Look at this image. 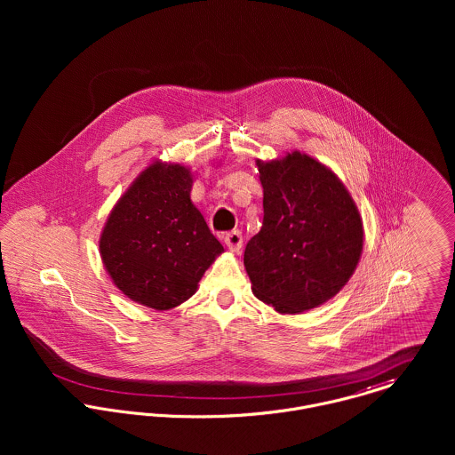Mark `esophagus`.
<instances>
[{
  "instance_id": "34e87169",
  "label": "esophagus",
  "mask_w": 455,
  "mask_h": 455,
  "mask_svg": "<svg viewBox=\"0 0 455 455\" xmlns=\"http://www.w3.org/2000/svg\"><path fill=\"white\" fill-rule=\"evenodd\" d=\"M224 242H226L229 251L238 252L242 249V245H243V236H242L240 231H229V233L224 235Z\"/></svg>"
}]
</instances>
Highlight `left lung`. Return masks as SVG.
<instances>
[{"instance_id": "left-lung-1", "label": "left lung", "mask_w": 455, "mask_h": 455, "mask_svg": "<svg viewBox=\"0 0 455 455\" xmlns=\"http://www.w3.org/2000/svg\"><path fill=\"white\" fill-rule=\"evenodd\" d=\"M262 228L243 262L260 301L298 314L331 299L363 252V222L338 177L307 154L258 163Z\"/></svg>"}]
</instances>
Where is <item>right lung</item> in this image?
I'll return each instance as SVG.
<instances>
[{"label": "right lung", "mask_w": 455, "mask_h": 455, "mask_svg": "<svg viewBox=\"0 0 455 455\" xmlns=\"http://www.w3.org/2000/svg\"><path fill=\"white\" fill-rule=\"evenodd\" d=\"M193 179L180 164H150L119 199L100 240L114 283L156 310L179 307L224 251L191 201Z\"/></svg>", "instance_id": "add662e5"}]
</instances>
